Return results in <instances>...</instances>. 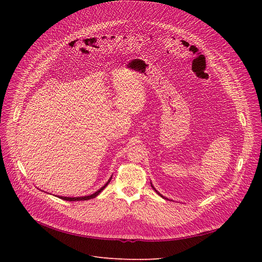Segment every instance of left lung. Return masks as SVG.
Masks as SVG:
<instances>
[{
	"mask_svg": "<svg viewBox=\"0 0 262 262\" xmlns=\"http://www.w3.org/2000/svg\"><path fill=\"white\" fill-rule=\"evenodd\" d=\"M152 187H153V186H152ZM153 189H154V190H155V191H156V192H157V193H158V194H159V195H161V194H160V193H159V192H158V191H157V190H156V189H155V188H154V187H153ZM161 196H162V195H161ZM162 198H163V196H162Z\"/></svg>",
	"mask_w": 262,
	"mask_h": 262,
	"instance_id": "obj_1",
	"label": "left lung"
}]
</instances>
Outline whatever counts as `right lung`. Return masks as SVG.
Here are the masks:
<instances>
[{
	"instance_id": "add662e5",
	"label": "right lung",
	"mask_w": 262,
	"mask_h": 262,
	"mask_svg": "<svg viewBox=\"0 0 262 262\" xmlns=\"http://www.w3.org/2000/svg\"><path fill=\"white\" fill-rule=\"evenodd\" d=\"M109 182H110V180L108 181V183L104 186V187H102L100 190H98L95 192V193H93V194H91V195H87V196H80V198H63V196H60L59 199H61V200H64V201H69V202H74V201H87V200H90V199H93V198H95L96 195H99L101 192L104 190V188L109 184Z\"/></svg>"
}]
</instances>
